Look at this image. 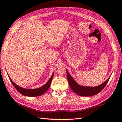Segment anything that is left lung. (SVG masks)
Instances as JSON below:
<instances>
[{
    "instance_id": "left-lung-1",
    "label": "left lung",
    "mask_w": 122,
    "mask_h": 122,
    "mask_svg": "<svg viewBox=\"0 0 122 122\" xmlns=\"http://www.w3.org/2000/svg\"><path fill=\"white\" fill-rule=\"evenodd\" d=\"M66 76L69 84L72 90L79 96H91L97 94L105 87L111 77H109L105 82L101 84L99 86H96V87H88V86H82L77 84L70 75V74L68 73L67 69Z\"/></svg>"
}]
</instances>
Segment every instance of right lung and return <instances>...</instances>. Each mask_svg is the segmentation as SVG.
Here are the masks:
<instances>
[{
    "label": "right lung",
    "instance_id": "obj_1",
    "mask_svg": "<svg viewBox=\"0 0 122 122\" xmlns=\"http://www.w3.org/2000/svg\"><path fill=\"white\" fill-rule=\"evenodd\" d=\"M54 73L52 74V76H51V78L49 79V80L48 81L46 84L45 85H43L42 87L37 88V89H24V88L21 87L18 85H17L16 84H15L14 83L11 78L9 76L10 81H11V84L13 85V86L15 87V89L20 92L21 94H22L24 96H29V97H36V96H39L41 95H43V93H45L48 90V89L50 87L51 82L53 77Z\"/></svg>",
    "mask_w": 122,
    "mask_h": 122
}]
</instances>
